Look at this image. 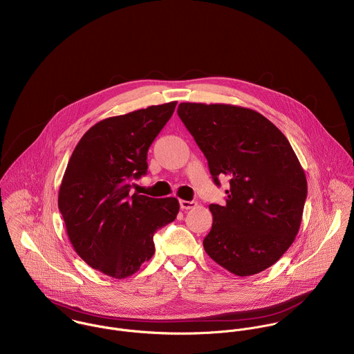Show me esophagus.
<instances>
[{
    "instance_id": "esophagus-1",
    "label": "esophagus",
    "mask_w": 354,
    "mask_h": 354,
    "mask_svg": "<svg viewBox=\"0 0 354 354\" xmlns=\"http://www.w3.org/2000/svg\"><path fill=\"white\" fill-rule=\"evenodd\" d=\"M196 202H188V201H180V207L183 208V209H191V208H194V207H196Z\"/></svg>"
}]
</instances>
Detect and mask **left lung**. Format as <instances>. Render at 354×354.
<instances>
[{
  "label": "left lung",
  "mask_w": 354,
  "mask_h": 354,
  "mask_svg": "<svg viewBox=\"0 0 354 354\" xmlns=\"http://www.w3.org/2000/svg\"><path fill=\"white\" fill-rule=\"evenodd\" d=\"M177 113L207 158L215 185L229 177L226 204H209L205 252L239 277L268 268L293 244L308 192L289 140L252 109L187 102Z\"/></svg>",
  "instance_id": "left-lung-1"
}]
</instances>
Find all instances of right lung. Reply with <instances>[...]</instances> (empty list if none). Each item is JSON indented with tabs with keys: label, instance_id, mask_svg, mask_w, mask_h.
I'll use <instances>...</instances> for the list:
<instances>
[{
	"label": "right lung",
	"instance_id": "1",
	"mask_svg": "<svg viewBox=\"0 0 354 354\" xmlns=\"http://www.w3.org/2000/svg\"><path fill=\"white\" fill-rule=\"evenodd\" d=\"M177 102L102 120L77 143L58 192L71 244L93 268L113 278L135 274L155 252L153 234L173 222L176 198L131 195L147 173V152Z\"/></svg>",
	"mask_w": 354,
	"mask_h": 354
}]
</instances>
